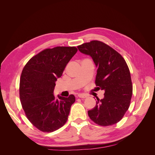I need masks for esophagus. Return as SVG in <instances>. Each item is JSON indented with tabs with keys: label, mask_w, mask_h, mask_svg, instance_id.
I'll return each mask as SVG.
<instances>
[{
	"label": "esophagus",
	"mask_w": 155,
	"mask_h": 155,
	"mask_svg": "<svg viewBox=\"0 0 155 155\" xmlns=\"http://www.w3.org/2000/svg\"><path fill=\"white\" fill-rule=\"evenodd\" d=\"M78 97H80V98H85V97H87V96L83 94H79L78 95Z\"/></svg>",
	"instance_id": "1"
}]
</instances>
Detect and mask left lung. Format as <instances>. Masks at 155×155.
<instances>
[{"mask_svg": "<svg viewBox=\"0 0 155 155\" xmlns=\"http://www.w3.org/2000/svg\"><path fill=\"white\" fill-rule=\"evenodd\" d=\"M81 53L91 55L97 67L95 83L104 90V99L88 111L95 124L109 126L118 123L129 109L133 85L129 67L118 51L100 41H91L78 46Z\"/></svg>", "mask_w": 155, "mask_h": 155, "instance_id": "left-lung-1", "label": "left lung"}]
</instances>
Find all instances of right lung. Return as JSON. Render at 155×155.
I'll return each instance as SVG.
<instances>
[{
	"instance_id": "add662e5",
	"label": "right lung",
	"mask_w": 155,
	"mask_h": 155,
	"mask_svg": "<svg viewBox=\"0 0 155 155\" xmlns=\"http://www.w3.org/2000/svg\"><path fill=\"white\" fill-rule=\"evenodd\" d=\"M75 46H57L40 51L23 68L19 96L26 118L42 132L51 133L67 122L70 107L76 101L54 94L55 82L76 54Z\"/></svg>"
}]
</instances>
